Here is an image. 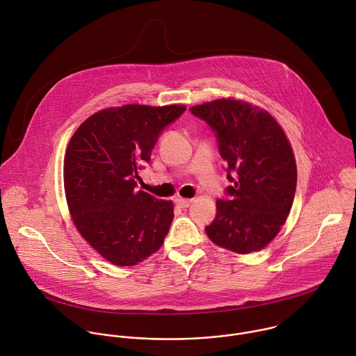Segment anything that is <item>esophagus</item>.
<instances>
[{
    "label": "esophagus",
    "mask_w": 356,
    "mask_h": 356,
    "mask_svg": "<svg viewBox=\"0 0 356 356\" xmlns=\"http://www.w3.org/2000/svg\"><path fill=\"white\" fill-rule=\"evenodd\" d=\"M176 204H177V207L180 208V209H187L188 207H190V204H191V200H184V198H177L176 200Z\"/></svg>",
    "instance_id": "34e87169"
}]
</instances>
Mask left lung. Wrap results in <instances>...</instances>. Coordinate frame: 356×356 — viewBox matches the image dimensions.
<instances>
[{
  "instance_id": "obj_1",
  "label": "left lung",
  "mask_w": 356,
  "mask_h": 356,
  "mask_svg": "<svg viewBox=\"0 0 356 356\" xmlns=\"http://www.w3.org/2000/svg\"><path fill=\"white\" fill-rule=\"evenodd\" d=\"M190 111L212 129L231 181L205 227L208 236L241 254L263 249L284 225L297 184L294 155L282 128L267 111L231 99Z\"/></svg>"
}]
</instances>
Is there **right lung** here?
Returning <instances> with one entry per match:
<instances>
[{"instance_id":"right-lung-1","label":"right lung","mask_w":356,"mask_h":356,"mask_svg":"<svg viewBox=\"0 0 356 356\" xmlns=\"http://www.w3.org/2000/svg\"><path fill=\"white\" fill-rule=\"evenodd\" d=\"M184 106L127 104L90 115L72 135L65 158V191L72 221L110 263L136 266L163 243L173 204L138 191L162 132Z\"/></svg>"}]
</instances>
